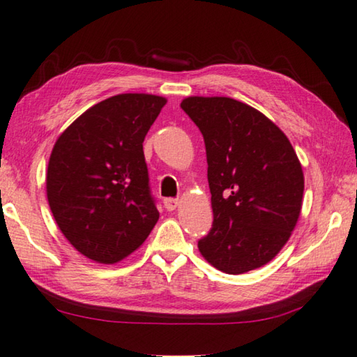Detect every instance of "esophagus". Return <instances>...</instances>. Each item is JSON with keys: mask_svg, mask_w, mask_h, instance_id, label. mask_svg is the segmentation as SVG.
Returning a JSON list of instances; mask_svg holds the SVG:
<instances>
[{"mask_svg": "<svg viewBox=\"0 0 357 357\" xmlns=\"http://www.w3.org/2000/svg\"><path fill=\"white\" fill-rule=\"evenodd\" d=\"M164 204H165V208L168 211H173V209H176L179 206V200H176V198H167Z\"/></svg>", "mask_w": 357, "mask_h": 357, "instance_id": "34e87169", "label": "esophagus"}]
</instances>
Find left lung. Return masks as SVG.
<instances>
[{"label": "left lung", "mask_w": 357, "mask_h": 357, "mask_svg": "<svg viewBox=\"0 0 357 357\" xmlns=\"http://www.w3.org/2000/svg\"><path fill=\"white\" fill-rule=\"evenodd\" d=\"M203 134L214 222L198 250L227 274L269 263L298 223L304 173L288 137L257 108L231 98L181 102Z\"/></svg>", "instance_id": "8db88e82"}]
</instances>
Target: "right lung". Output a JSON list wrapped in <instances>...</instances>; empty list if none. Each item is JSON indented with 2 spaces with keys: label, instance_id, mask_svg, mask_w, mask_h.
Wrapping results in <instances>:
<instances>
[{
  "label": "right lung",
  "instance_id": "add662e5",
  "mask_svg": "<svg viewBox=\"0 0 357 357\" xmlns=\"http://www.w3.org/2000/svg\"><path fill=\"white\" fill-rule=\"evenodd\" d=\"M165 104L154 94L113 96L82 113L52 149V214L72 247L96 263L128 258L159 220L143 142Z\"/></svg>",
  "mask_w": 357,
  "mask_h": 357
}]
</instances>
